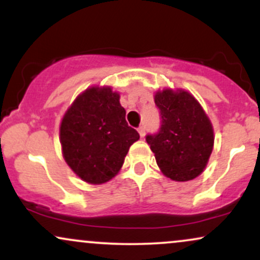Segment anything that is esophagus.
<instances>
[{"label":"esophagus","instance_id":"1","mask_svg":"<svg viewBox=\"0 0 260 260\" xmlns=\"http://www.w3.org/2000/svg\"><path fill=\"white\" fill-rule=\"evenodd\" d=\"M138 132L140 134V138H144V136H145V127L144 126H140L138 128Z\"/></svg>","mask_w":260,"mask_h":260}]
</instances>
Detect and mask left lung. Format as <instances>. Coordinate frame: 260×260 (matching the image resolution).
Wrapping results in <instances>:
<instances>
[{"label":"left lung","mask_w":260,"mask_h":260,"mask_svg":"<svg viewBox=\"0 0 260 260\" xmlns=\"http://www.w3.org/2000/svg\"><path fill=\"white\" fill-rule=\"evenodd\" d=\"M161 116L159 132L145 137L156 164L166 177L177 182L196 178L213 151L210 120L194 96L184 90L165 89L155 94Z\"/></svg>","instance_id":"obj_1"}]
</instances>
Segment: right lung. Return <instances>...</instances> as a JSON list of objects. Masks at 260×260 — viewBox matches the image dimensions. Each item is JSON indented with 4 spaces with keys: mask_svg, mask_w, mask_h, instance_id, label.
Segmentation results:
<instances>
[{
    "mask_svg": "<svg viewBox=\"0 0 260 260\" xmlns=\"http://www.w3.org/2000/svg\"><path fill=\"white\" fill-rule=\"evenodd\" d=\"M139 139L128 126L120 95L109 86H92L79 95L62 118L59 140L66 162L91 184L118 174L129 147Z\"/></svg>",
    "mask_w": 260,
    "mask_h": 260,
    "instance_id": "obj_1",
    "label": "right lung"
}]
</instances>
